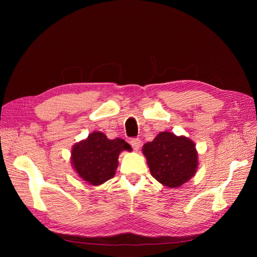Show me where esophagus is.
Wrapping results in <instances>:
<instances>
[{"instance_id": "34e87169", "label": "esophagus", "mask_w": 257, "mask_h": 257, "mask_svg": "<svg viewBox=\"0 0 257 257\" xmlns=\"http://www.w3.org/2000/svg\"><path fill=\"white\" fill-rule=\"evenodd\" d=\"M131 146L133 147V149H134L135 151H138V150H139V148H141V146H142L141 139H138V138L132 139V141H131Z\"/></svg>"}]
</instances>
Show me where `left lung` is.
Returning <instances> with one entry per match:
<instances>
[{
	"label": "left lung",
	"mask_w": 257,
	"mask_h": 257,
	"mask_svg": "<svg viewBox=\"0 0 257 257\" xmlns=\"http://www.w3.org/2000/svg\"><path fill=\"white\" fill-rule=\"evenodd\" d=\"M152 177L168 188H179L190 181L198 168L196 145L185 136L161 132L143 147Z\"/></svg>",
	"instance_id": "1"
}]
</instances>
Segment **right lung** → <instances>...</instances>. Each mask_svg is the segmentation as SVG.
<instances>
[{
	"label": "right lung",
	"instance_id": "1",
	"mask_svg": "<svg viewBox=\"0 0 257 257\" xmlns=\"http://www.w3.org/2000/svg\"><path fill=\"white\" fill-rule=\"evenodd\" d=\"M124 150H132L125 141L109 139L102 132L94 131L73 146L71 164L83 181L97 186L114 177L119 154Z\"/></svg>",
	"mask_w": 257,
	"mask_h": 257
}]
</instances>
